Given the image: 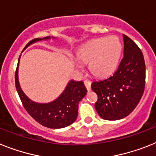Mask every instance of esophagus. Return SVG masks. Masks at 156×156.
Masks as SVG:
<instances>
[{
  "label": "esophagus",
  "instance_id": "1",
  "mask_svg": "<svg viewBox=\"0 0 156 156\" xmlns=\"http://www.w3.org/2000/svg\"><path fill=\"white\" fill-rule=\"evenodd\" d=\"M84 84L85 86H86V88L87 89V90L90 91L91 90V82L89 80H86L84 81Z\"/></svg>",
  "mask_w": 156,
  "mask_h": 156
}]
</instances>
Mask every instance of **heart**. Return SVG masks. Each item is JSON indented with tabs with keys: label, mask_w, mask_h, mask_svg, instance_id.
I'll list each match as a JSON object with an SVG mask.
<instances>
[{
	"label": "heart",
	"mask_w": 156,
	"mask_h": 156,
	"mask_svg": "<svg viewBox=\"0 0 156 156\" xmlns=\"http://www.w3.org/2000/svg\"><path fill=\"white\" fill-rule=\"evenodd\" d=\"M121 51V44L116 36L98 38L85 44L77 52V60L72 63L78 70L83 69L82 64L89 62V68L94 75L104 78L116 69Z\"/></svg>",
	"instance_id": "1"
}]
</instances>
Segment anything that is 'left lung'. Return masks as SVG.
<instances>
[{
    "mask_svg": "<svg viewBox=\"0 0 156 156\" xmlns=\"http://www.w3.org/2000/svg\"><path fill=\"white\" fill-rule=\"evenodd\" d=\"M124 57L117 70L104 80L94 82L91 88L98 95L95 108L107 120L125 118L136 107L145 87V62L141 50L123 35Z\"/></svg>",
    "mask_w": 156,
    "mask_h": 156,
    "instance_id": "1",
    "label": "left lung"
}]
</instances>
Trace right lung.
Here are the masks:
<instances>
[{"mask_svg":"<svg viewBox=\"0 0 156 156\" xmlns=\"http://www.w3.org/2000/svg\"><path fill=\"white\" fill-rule=\"evenodd\" d=\"M50 39L51 36L43 39H34L25 46L23 50L34 43ZM20 58L15 74V83L19 97L26 111L40 125L50 129H62L73 124L78 116V103L87 93L83 82L70 80L61 95L51 102L45 104L34 102L26 96L20 86L18 80Z\"/></svg>","mask_w":156,"mask_h":156,"instance_id":"right-lung-1","label":"right lung"}]
</instances>
